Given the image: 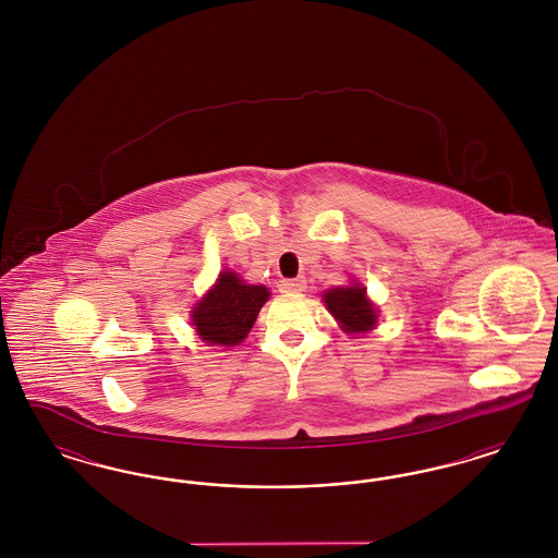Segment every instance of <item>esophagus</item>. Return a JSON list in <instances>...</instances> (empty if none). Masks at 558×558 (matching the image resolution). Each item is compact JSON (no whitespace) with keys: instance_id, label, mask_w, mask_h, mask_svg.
Instances as JSON below:
<instances>
[{"instance_id":"esophagus-1","label":"esophagus","mask_w":558,"mask_h":558,"mask_svg":"<svg viewBox=\"0 0 558 558\" xmlns=\"http://www.w3.org/2000/svg\"><path fill=\"white\" fill-rule=\"evenodd\" d=\"M280 291L282 292H301L307 289V280L303 276L299 278H287V280H280Z\"/></svg>"}]
</instances>
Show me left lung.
<instances>
[{"mask_svg": "<svg viewBox=\"0 0 558 558\" xmlns=\"http://www.w3.org/2000/svg\"><path fill=\"white\" fill-rule=\"evenodd\" d=\"M324 303L328 312L341 322L343 330L351 335H360L374 328L376 324V310L366 299L364 287H349V289H332L324 294Z\"/></svg>", "mask_w": 558, "mask_h": 558, "instance_id": "1", "label": "left lung"}]
</instances>
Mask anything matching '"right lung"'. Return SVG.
<instances>
[{
  "instance_id": "obj_1",
  "label": "right lung",
  "mask_w": 558,
  "mask_h": 558,
  "mask_svg": "<svg viewBox=\"0 0 558 558\" xmlns=\"http://www.w3.org/2000/svg\"><path fill=\"white\" fill-rule=\"evenodd\" d=\"M267 296L266 287L244 284L234 271H223L192 314L196 332L211 345H239L253 328Z\"/></svg>"
}]
</instances>
